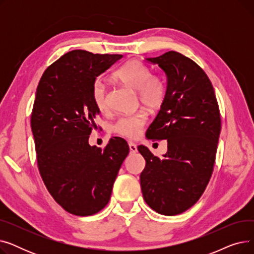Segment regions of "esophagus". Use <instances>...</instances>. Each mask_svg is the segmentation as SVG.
I'll return each instance as SVG.
<instances>
[{
	"label": "esophagus",
	"instance_id": "34e87169",
	"mask_svg": "<svg viewBox=\"0 0 254 254\" xmlns=\"http://www.w3.org/2000/svg\"><path fill=\"white\" fill-rule=\"evenodd\" d=\"M128 147H129V151L130 153H136L138 150H137V145L135 143L132 142H129L128 143Z\"/></svg>",
	"mask_w": 254,
	"mask_h": 254
}]
</instances>
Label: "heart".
I'll use <instances>...</instances> for the list:
<instances>
[{
    "label": "heart",
    "instance_id": "b5f03b06",
    "mask_svg": "<svg viewBox=\"0 0 254 254\" xmlns=\"http://www.w3.org/2000/svg\"><path fill=\"white\" fill-rule=\"evenodd\" d=\"M114 77L130 87L137 90L139 99L143 105L150 109L158 108L166 97V83L162 77L151 75L147 65L138 62L130 61L119 68ZM91 100L96 108L104 112L108 108V92L105 82L97 79L91 86ZM147 122V115L144 111H138L130 115L120 116L112 126V130L117 135L128 139L138 138Z\"/></svg>",
    "mask_w": 254,
    "mask_h": 254
}]
</instances>
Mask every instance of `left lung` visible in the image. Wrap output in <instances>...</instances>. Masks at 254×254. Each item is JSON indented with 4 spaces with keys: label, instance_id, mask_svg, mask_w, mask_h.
<instances>
[{
    "label": "left lung",
    "instance_id": "left-lung-1",
    "mask_svg": "<svg viewBox=\"0 0 254 254\" xmlns=\"http://www.w3.org/2000/svg\"><path fill=\"white\" fill-rule=\"evenodd\" d=\"M146 62L167 76L161 110L146 137L167 140L162 158L138 146L146 166L140 175L143 197L163 215H177L193 206L211 178L220 134V114L210 79L190 59L169 51Z\"/></svg>",
    "mask_w": 254,
    "mask_h": 254
}]
</instances>
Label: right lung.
I'll return each instance as SVG.
<instances>
[{
    "label": "right lung",
    "instance_id": "obj_1",
    "mask_svg": "<svg viewBox=\"0 0 254 254\" xmlns=\"http://www.w3.org/2000/svg\"><path fill=\"white\" fill-rule=\"evenodd\" d=\"M122 58L72 50L48 66L37 87L31 127L38 168L55 201L74 215L96 214L108 204L129 152L119 137L103 150L88 144L100 114L91 100L92 83Z\"/></svg>",
    "mask_w": 254,
    "mask_h": 254
}]
</instances>
